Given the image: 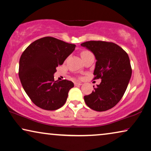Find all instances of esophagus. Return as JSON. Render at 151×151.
I'll return each mask as SVG.
<instances>
[{
    "label": "esophagus",
    "instance_id": "esophagus-1",
    "mask_svg": "<svg viewBox=\"0 0 151 151\" xmlns=\"http://www.w3.org/2000/svg\"><path fill=\"white\" fill-rule=\"evenodd\" d=\"M74 84H75V86H80V85L82 84V83H81V82H75V83H74Z\"/></svg>",
    "mask_w": 151,
    "mask_h": 151
}]
</instances>
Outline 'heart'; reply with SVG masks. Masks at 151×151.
Returning <instances> with one entry per match:
<instances>
[{"mask_svg": "<svg viewBox=\"0 0 151 151\" xmlns=\"http://www.w3.org/2000/svg\"><path fill=\"white\" fill-rule=\"evenodd\" d=\"M92 54L91 52L89 51V50H82V51H81L80 52V56L81 57H82V58L83 59V58H84L86 56H87L88 55H89V54Z\"/></svg>", "mask_w": 151, "mask_h": 151, "instance_id": "obj_1", "label": "heart"}]
</instances>
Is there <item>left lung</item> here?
Listing matches in <instances>:
<instances>
[{"instance_id":"8db88e82","label":"left lung","mask_w":151,"mask_h":151,"mask_svg":"<svg viewBox=\"0 0 151 151\" xmlns=\"http://www.w3.org/2000/svg\"><path fill=\"white\" fill-rule=\"evenodd\" d=\"M81 45L95 54L97 62L94 80L101 79L91 94L84 96V101L89 108L97 112L110 110L122 99L132 76L128 54L112 42L89 41Z\"/></svg>"}]
</instances>
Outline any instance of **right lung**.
<instances>
[{
    "mask_svg": "<svg viewBox=\"0 0 151 151\" xmlns=\"http://www.w3.org/2000/svg\"><path fill=\"white\" fill-rule=\"evenodd\" d=\"M76 48L52 37L39 39L28 45L19 63V77L24 90L32 103L45 110H56L65 104L71 81L54 80L56 67Z\"/></svg>",
    "mask_w": 151,
    "mask_h": 151,
    "instance_id": "1",
    "label": "right lung"
}]
</instances>
